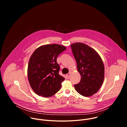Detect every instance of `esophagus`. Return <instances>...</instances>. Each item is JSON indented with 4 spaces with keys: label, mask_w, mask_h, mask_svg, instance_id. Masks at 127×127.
Wrapping results in <instances>:
<instances>
[{
    "label": "esophagus",
    "mask_w": 127,
    "mask_h": 127,
    "mask_svg": "<svg viewBox=\"0 0 127 127\" xmlns=\"http://www.w3.org/2000/svg\"><path fill=\"white\" fill-rule=\"evenodd\" d=\"M70 73H69L67 74L66 75V78H67V79H69V77H70Z\"/></svg>",
    "instance_id": "34e87169"
}]
</instances>
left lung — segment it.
<instances>
[{"mask_svg": "<svg viewBox=\"0 0 127 127\" xmlns=\"http://www.w3.org/2000/svg\"><path fill=\"white\" fill-rule=\"evenodd\" d=\"M81 76L80 82L74 85L75 90L82 96H90L96 93L103 83L104 67L98 53L82 43L71 45Z\"/></svg>", "mask_w": 127, "mask_h": 127, "instance_id": "obj_1", "label": "left lung"}]
</instances>
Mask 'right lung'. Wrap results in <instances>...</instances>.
<instances>
[{"label":"right lung","mask_w":127,"mask_h":127,"mask_svg":"<svg viewBox=\"0 0 127 127\" xmlns=\"http://www.w3.org/2000/svg\"><path fill=\"white\" fill-rule=\"evenodd\" d=\"M58 44L43 45L36 49L29 60L28 80L33 91L39 96L48 97L56 94L65 78L59 74L58 55L65 50Z\"/></svg>","instance_id":"add662e5"}]
</instances>
